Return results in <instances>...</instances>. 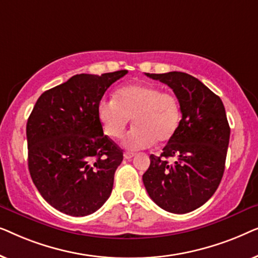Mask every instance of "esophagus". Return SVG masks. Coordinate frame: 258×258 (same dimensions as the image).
I'll return each mask as SVG.
<instances>
[{"label": "esophagus", "mask_w": 258, "mask_h": 258, "mask_svg": "<svg viewBox=\"0 0 258 258\" xmlns=\"http://www.w3.org/2000/svg\"><path fill=\"white\" fill-rule=\"evenodd\" d=\"M123 156H124V158H126V160H130V158H133L134 156H135V153H130V151H125Z\"/></svg>", "instance_id": "34e87169"}]
</instances>
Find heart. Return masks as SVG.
Instances as JSON below:
<instances>
[{
	"instance_id": "heart-1",
	"label": "heart",
	"mask_w": 258,
	"mask_h": 258,
	"mask_svg": "<svg viewBox=\"0 0 258 258\" xmlns=\"http://www.w3.org/2000/svg\"><path fill=\"white\" fill-rule=\"evenodd\" d=\"M97 117L105 135L118 139L133 117L134 128L123 139L133 150L168 142L181 122V104L175 94L162 91L154 84L133 83L116 90L114 100H102Z\"/></svg>"
}]
</instances>
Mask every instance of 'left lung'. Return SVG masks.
I'll return each instance as SVG.
<instances>
[{
    "mask_svg": "<svg viewBox=\"0 0 258 258\" xmlns=\"http://www.w3.org/2000/svg\"><path fill=\"white\" fill-rule=\"evenodd\" d=\"M146 75L167 84L181 104L182 119L161 156L150 155L143 183L150 199L172 214L203 206L220 185L230 139L224 105L217 95L189 74ZM176 157L174 165L165 158Z\"/></svg>",
    "mask_w": 258,
    "mask_h": 258,
    "instance_id": "8db88e82",
    "label": "left lung"
}]
</instances>
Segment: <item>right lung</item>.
<instances>
[{"label": "right lung", "mask_w": 258, "mask_h": 258, "mask_svg": "<svg viewBox=\"0 0 258 258\" xmlns=\"http://www.w3.org/2000/svg\"><path fill=\"white\" fill-rule=\"evenodd\" d=\"M126 73L73 76L44 91L28 118L31 179L42 197L63 214L87 216L110 196L123 151L103 135L97 105Z\"/></svg>", "instance_id": "add662e5"}]
</instances>
